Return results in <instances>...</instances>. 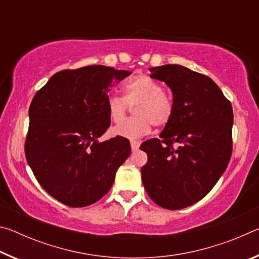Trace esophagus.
I'll list each match as a JSON object with an SVG mask.
<instances>
[{"label": "esophagus", "instance_id": "obj_1", "mask_svg": "<svg viewBox=\"0 0 259 259\" xmlns=\"http://www.w3.org/2000/svg\"><path fill=\"white\" fill-rule=\"evenodd\" d=\"M130 145H131V150H133V151L135 152V151H137L138 148H139L140 142H138V140H131Z\"/></svg>", "mask_w": 259, "mask_h": 259}]
</instances>
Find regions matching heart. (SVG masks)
<instances>
[{
	"label": "heart",
	"mask_w": 259,
	"mask_h": 259,
	"mask_svg": "<svg viewBox=\"0 0 259 259\" xmlns=\"http://www.w3.org/2000/svg\"><path fill=\"white\" fill-rule=\"evenodd\" d=\"M129 106L135 107L136 116L122 124ZM107 111L114 123L122 124L113 129L114 135L137 138L150 133L152 124L156 126L168 124L172 117L174 105L171 99L163 93L160 83L142 74L126 82L123 97L117 95L109 96Z\"/></svg>",
	"instance_id": "1"
}]
</instances>
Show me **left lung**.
I'll return each mask as SVG.
<instances>
[{
  "mask_svg": "<svg viewBox=\"0 0 259 259\" xmlns=\"http://www.w3.org/2000/svg\"><path fill=\"white\" fill-rule=\"evenodd\" d=\"M172 91L174 113L160 138L144 142L142 181L160 207L178 210L204 198L232 155L233 109L211 78L181 65L150 68Z\"/></svg>",
  "mask_w": 259,
  "mask_h": 259,
  "instance_id": "left-lung-1",
  "label": "left lung"
}]
</instances>
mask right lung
Segmentation results:
<instances>
[{
	"label": "right lung",
	"instance_id": "add662e5",
	"mask_svg": "<svg viewBox=\"0 0 259 259\" xmlns=\"http://www.w3.org/2000/svg\"><path fill=\"white\" fill-rule=\"evenodd\" d=\"M129 71L94 65L50 77L29 106L26 160L40 185L68 207L97 202L128 159L129 140L98 138L111 125L108 93Z\"/></svg>",
	"mask_w": 259,
	"mask_h": 259
}]
</instances>
